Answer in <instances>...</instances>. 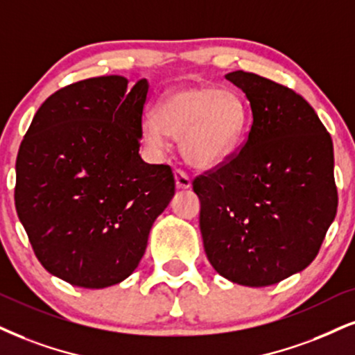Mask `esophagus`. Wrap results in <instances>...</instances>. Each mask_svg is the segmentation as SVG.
<instances>
[{"mask_svg": "<svg viewBox=\"0 0 355 355\" xmlns=\"http://www.w3.org/2000/svg\"><path fill=\"white\" fill-rule=\"evenodd\" d=\"M174 179H176L178 189H189L191 187V178L187 176L184 171L178 169L176 173H174Z\"/></svg>", "mask_w": 355, "mask_h": 355, "instance_id": "34e87169", "label": "esophagus"}]
</instances>
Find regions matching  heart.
Wrapping results in <instances>:
<instances>
[{
	"instance_id": "obj_1",
	"label": "heart",
	"mask_w": 355,
	"mask_h": 355,
	"mask_svg": "<svg viewBox=\"0 0 355 355\" xmlns=\"http://www.w3.org/2000/svg\"><path fill=\"white\" fill-rule=\"evenodd\" d=\"M247 125V108L237 92L209 85H184L166 92L155 116L143 123L146 141L164 148L173 138L191 166L211 169L224 163Z\"/></svg>"
}]
</instances>
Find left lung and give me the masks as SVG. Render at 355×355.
Segmentation results:
<instances>
[{"label":"left lung","mask_w":355,"mask_h":355,"mask_svg":"<svg viewBox=\"0 0 355 355\" xmlns=\"http://www.w3.org/2000/svg\"><path fill=\"white\" fill-rule=\"evenodd\" d=\"M248 98L252 128L239 153L192 181L214 270L260 288L316 258L338 211L332 139L301 95L252 72L225 76Z\"/></svg>","instance_id":"1"}]
</instances>
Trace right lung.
<instances>
[{"label":"right lung","mask_w":355,"mask_h":355,"mask_svg":"<svg viewBox=\"0 0 355 355\" xmlns=\"http://www.w3.org/2000/svg\"><path fill=\"white\" fill-rule=\"evenodd\" d=\"M148 80L94 77L57 90L24 135L15 202L33 250L54 277L80 288L128 278L176 182L139 156Z\"/></svg>","instance_id":"1"}]
</instances>
